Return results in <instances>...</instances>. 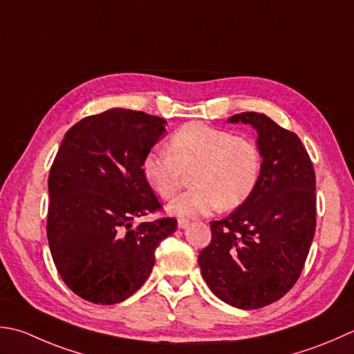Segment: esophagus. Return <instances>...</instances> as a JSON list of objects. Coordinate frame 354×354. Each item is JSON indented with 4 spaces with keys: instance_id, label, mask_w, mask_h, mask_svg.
Masks as SVG:
<instances>
[{
    "instance_id": "34e87169",
    "label": "esophagus",
    "mask_w": 354,
    "mask_h": 354,
    "mask_svg": "<svg viewBox=\"0 0 354 354\" xmlns=\"http://www.w3.org/2000/svg\"><path fill=\"white\" fill-rule=\"evenodd\" d=\"M189 224H190V221L189 219H178V227L179 228H185V227H189Z\"/></svg>"
}]
</instances>
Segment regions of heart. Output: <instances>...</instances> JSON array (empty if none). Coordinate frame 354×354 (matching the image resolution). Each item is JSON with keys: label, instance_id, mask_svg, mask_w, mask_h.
Returning <instances> with one entry per match:
<instances>
[{"label": "heart", "instance_id": "b5f03b06", "mask_svg": "<svg viewBox=\"0 0 354 354\" xmlns=\"http://www.w3.org/2000/svg\"><path fill=\"white\" fill-rule=\"evenodd\" d=\"M141 169L145 181L164 199L175 195L184 175L192 173L193 189L173 199L169 212L179 218H198L219 207L233 210L244 204L258 185L262 156L247 138L190 122L170 136L167 153L149 151Z\"/></svg>", "mask_w": 354, "mask_h": 354}]
</instances>
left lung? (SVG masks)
<instances>
[{"label":"left lung","instance_id":"1","mask_svg":"<svg viewBox=\"0 0 354 354\" xmlns=\"http://www.w3.org/2000/svg\"><path fill=\"white\" fill-rule=\"evenodd\" d=\"M228 122L258 131L262 170L252 196L221 221L198 256L201 273L221 301L254 310L288 293L306 264L316 230V176L299 138L264 113Z\"/></svg>","mask_w":354,"mask_h":354}]
</instances>
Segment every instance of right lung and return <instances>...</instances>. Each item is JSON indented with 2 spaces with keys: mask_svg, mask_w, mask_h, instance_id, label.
I'll return each mask as SVG.
<instances>
[{
  "mask_svg": "<svg viewBox=\"0 0 354 354\" xmlns=\"http://www.w3.org/2000/svg\"><path fill=\"white\" fill-rule=\"evenodd\" d=\"M164 118L129 109L87 116L67 130L48 173L47 239L66 286L102 306L126 301L147 281L175 218L133 227L162 205L142 159L164 136Z\"/></svg>",
  "mask_w": 354,
  "mask_h": 354,
  "instance_id": "1",
  "label": "right lung"
}]
</instances>
